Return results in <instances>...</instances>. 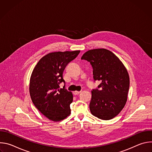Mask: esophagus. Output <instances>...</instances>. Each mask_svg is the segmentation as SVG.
Segmentation results:
<instances>
[{"mask_svg": "<svg viewBox=\"0 0 152 152\" xmlns=\"http://www.w3.org/2000/svg\"><path fill=\"white\" fill-rule=\"evenodd\" d=\"M80 93H81V91H74V94H75V95H77V94H80Z\"/></svg>", "mask_w": 152, "mask_h": 152, "instance_id": "obj_1", "label": "esophagus"}]
</instances>
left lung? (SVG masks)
Masks as SVG:
<instances>
[{"label":"left lung","instance_id":"1","mask_svg":"<svg viewBox=\"0 0 152 152\" xmlns=\"http://www.w3.org/2000/svg\"><path fill=\"white\" fill-rule=\"evenodd\" d=\"M81 59L90 62L94 81H101L91 91V113L103 120L114 118L123 110L127 99L130 81L126 67L115 54L105 49L90 50Z\"/></svg>","mask_w":152,"mask_h":152}]
</instances>
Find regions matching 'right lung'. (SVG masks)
<instances>
[{
  "instance_id": "right-lung-1",
  "label": "right lung",
  "mask_w": 152,
  "mask_h": 152,
  "mask_svg": "<svg viewBox=\"0 0 152 152\" xmlns=\"http://www.w3.org/2000/svg\"><path fill=\"white\" fill-rule=\"evenodd\" d=\"M80 50L56 52L43 56L35 67L30 79L29 92L35 106L45 117L59 121L71 113L72 93L65 88L63 72ZM64 83L62 89L59 84Z\"/></svg>"
}]
</instances>
